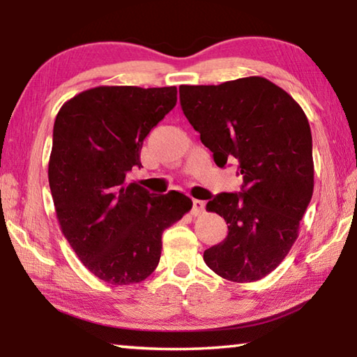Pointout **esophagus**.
Masks as SVG:
<instances>
[{"label": "esophagus", "mask_w": 357, "mask_h": 357, "mask_svg": "<svg viewBox=\"0 0 357 357\" xmlns=\"http://www.w3.org/2000/svg\"><path fill=\"white\" fill-rule=\"evenodd\" d=\"M204 206H206V204H204V202H202V200H193V202H192V213L195 214V215L202 214L203 211H204Z\"/></svg>", "instance_id": "1"}]
</instances>
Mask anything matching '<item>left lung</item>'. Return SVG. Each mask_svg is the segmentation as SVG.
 <instances>
[{
    "label": "left lung",
    "instance_id": "8db88e82",
    "mask_svg": "<svg viewBox=\"0 0 357 357\" xmlns=\"http://www.w3.org/2000/svg\"><path fill=\"white\" fill-rule=\"evenodd\" d=\"M181 108L217 167L238 164L241 192H222L206 211L228 223L222 243L204 250L215 274L244 283L263 279L298 239L313 193L312 132L305 113L263 77L179 86Z\"/></svg>",
    "mask_w": 357,
    "mask_h": 357
}]
</instances>
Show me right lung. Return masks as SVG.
<instances>
[{
    "mask_svg": "<svg viewBox=\"0 0 357 357\" xmlns=\"http://www.w3.org/2000/svg\"><path fill=\"white\" fill-rule=\"evenodd\" d=\"M176 94V86H98L56 114L48 183L59 227L80 261L112 285L153 274L162 233L192 208L183 193L154 195L128 181L142 167L143 140L173 110Z\"/></svg>",
    "mask_w": 357,
    "mask_h": 357,
    "instance_id": "obj_1",
    "label": "right lung"
}]
</instances>
